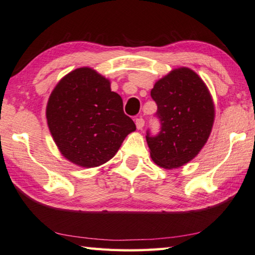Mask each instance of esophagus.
<instances>
[{"mask_svg": "<svg viewBox=\"0 0 255 255\" xmlns=\"http://www.w3.org/2000/svg\"><path fill=\"white\" fill-rule=\"evenodd\" d=\"M135 124L137 129H142L144 127V120L142 118H137L135 119Z\"/></svg>", "mask_w": 255, "mask_h": 255, "instance_id": "1", "label": "esophagus"}]
</instances>
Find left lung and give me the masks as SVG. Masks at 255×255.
<instances>
[{
    "instance_id": "obj_1",
    "label": "left lung",
    "mask_w": 255,
    "mask_h": 255,
    "mask_svg": "<svg viewBox=\"0 0 255 255\" xmlns=\"http://www.w3.org/2000/svg\"><path fill=\"white\" fill-rule=\"evenodd\" d=\"M161 129L146 133L153 162L176 169L199 154L212 131L214 104L202 79L189 68L171 71L151 90Z\"/></svg>"
}]
</instances>
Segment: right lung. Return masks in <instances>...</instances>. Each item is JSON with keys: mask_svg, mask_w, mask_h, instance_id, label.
Wrapping results in <instances>:
<instances>
[{"mask_svg": "<svg viewBox=\"0 0 255 255\" xmlns=\"http://www.w3.org/2000/svg\"><path fill=\"white\" fill-rule=\"evenodd\" d=\"M46 120L61 154L82 167H95L117 154L136 127L108 79L91 68L66 74L49 98Z\"/></svg>", "mask_w": 255, "mask_h": 255, "instance_id": "right-lung-1", "label": "right lung"}]
</instances>
